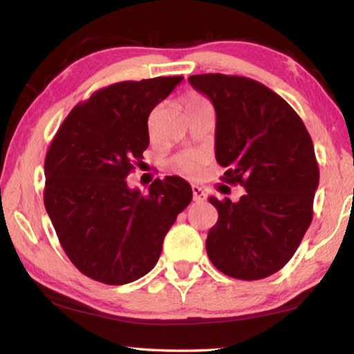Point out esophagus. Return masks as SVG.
Wrapping results in <instances>:
<instances>
[{
  "mask_svg": "<svg viewBox=\"0 0 354 354\" xmlns=\"http://www.w3.org/2000/svg\"><path fill=\"white\" fill-rule=\"evenodd\" d=\"M192 194H194V201L195 203H203L207 199V195H205V192L198 187V185H192Z\"/></svg>",
  "mask_w": 354,
  "mask_h": 354,
  "instance_id": "esophagus-1",
  "label": "esophagus"
}]
</instances>
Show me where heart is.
<instances>
[{"instance_id": "obj_1", "label": "heart", "mask_w": 354, "mask_h": 354, "mask_svg": "<svg viewBox=\"0 0 354 354\" xmlns=\"http://www.w3.org/2000/svg\"><path fill=\"white\" fill-rule=\"evenodd\" d=\"M203 104H209V102L204 97H201V95H190L187 100L189 110L190 108L203 105ZM204 165H205L204 155H201V153H196V151L184 153V155H179L173 159V167H175V170L181 173V175L190 176V178L201 175V173L204 171Z\"/></svg>"}]
</instances>
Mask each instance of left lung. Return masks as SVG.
<instances>
[{
  "mask_svg": "<svg viewBox=\"0 0 354 354\" xmlns=\"http://www.w3.org/2000/svg\"><path fill=\"white\" fill-rule=\"evenodd\" d=\"M216 111L215 156L224 183L246 189L239 203L209 201L218 221L205 250L229 277L260 280L291 260L313 221L319 165L310 133L291 105L243 75L189 77Z\"/></svg>",
  "mask_w": 354,
  "mask_h": 354,
  "instance_id": "obj_1",
  "label": "left lung"
}]
</instances>
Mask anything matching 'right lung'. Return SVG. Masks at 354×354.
I'll list each match as a JSON object with an SVG mask.
<instances>
[{"label": "right lung", "instance_id": "add662e5", "mask_svg": "<svg viewBox=\"0 0 354 354\" xmlns=\"http://www.w3.org/2000/svg\"><path fill=\"white\" fill-rule=\"evenodd\" d=\"M181 75L100 88L63 120L44 159V207L68 259L86 277L125 285L159 260L164 236L192 201L179 176L131 190L127 176L150 144L149 115Z\"/></svg>", "mask_w": 354, "mask_h": 354}]
</instances>
